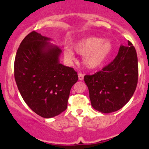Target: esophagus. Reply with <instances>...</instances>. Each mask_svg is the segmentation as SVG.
Segmentation results:
<instances>
[{
  "label": "esophagus",
  "instance_id": "34e87169",
  "mask_svg": "<svg viewBox=\"0 0 149 149\" xmlns=\"http://www.w3.org/2000/svg\"><path fill=\"white\" fill-rule=\"evenodd\" d=\"M78 76H79V81H83L84 80V74H82L81 73H79Z\"/></svg>",
  "mask_w": 149,
  "mask_h": 149
}]
</instances>
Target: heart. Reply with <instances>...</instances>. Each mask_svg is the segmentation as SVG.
<instances>
[{
  "label": "heart",
  "instance_id": "obj_1",
  "mask_svg": "<svg viewBox=\"0 0 149 149\" xmlns=\"http://www.w3.org/2000/svg\"><path fill=\"white\" fill-rule=\"evenodd\" d=\"M76 52L84 55V65L89 69L101 67L107 60L112 52V45L107 40H102L98 37H88L77 42L73 45ZM71 47H65L63 55L66 61H73L76 53Z\"/></svg>",
  "mask_w": 149,
  "mask_h": 149
}]
</instances>
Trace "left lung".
I'll return each instance as SVG.
<instances>
[{
	"mask_svg": "<svg viewBox=\"0 0 149 149\" xmlns=\"http://www.w3.org/2000/svg\"><path fill=\"white\" fill-rule=\"evenodd\" d=\"M139 76L136 49L130 42L120 45L114 61L102 70L84 76L91 106L102 113L121 109L133 97Z\"/></svg>",
	"mask_w": 149,
	"mask_h": 149,
	"instance_id": "1",
	"label": "left lung"
}]
</instances>
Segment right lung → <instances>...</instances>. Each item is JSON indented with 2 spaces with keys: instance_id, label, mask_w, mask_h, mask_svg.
<instances>
[{
  "instance_id": "right-lung-1",
  "label": "right lung",
  "mask_w": 149,
  "mask_h": 149,
  "mask_svg": "<svg viewBox=\"0 0 149 149\" xmlns=\"http://www.w3.org/2000/svg\"><path fill=\"white\" fill-rule=\"evenodd\" d=\"M51 40L31 31L21 42L14 62L15 80L22 98L45 118L65 110L71 87L79 79L74 69L60 63L62 50Z\"/></svg>"
}]
</instances>
